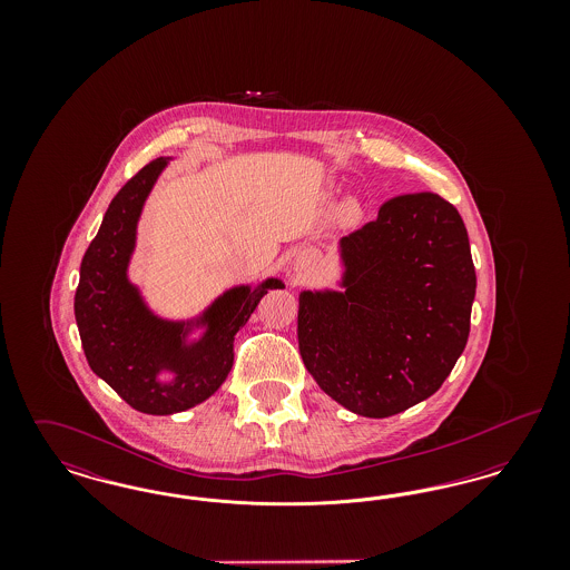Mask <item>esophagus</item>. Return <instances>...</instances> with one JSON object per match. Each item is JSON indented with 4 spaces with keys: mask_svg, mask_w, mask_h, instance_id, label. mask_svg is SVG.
Listing matches in <instances>:
<instances>
[{
    "mask_svg": "<svg viewBox=\"0 0 570 570\" xmlns=\"http://www.w3.org/2000/svg\"><path fill=\"white\" fill-rule=\"evenodd\" d=\"M316 265V254L309 252V249H303L298 252L297 258H295V273L297 275H305V273L312 272Z\"/></svg>",
    "mask_w": 570,
    "mask_h": 570,
    "instance_id": "obj_1",
    "label": "esophagus"
}]
</instances>
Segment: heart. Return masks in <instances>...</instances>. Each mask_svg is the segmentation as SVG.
I'll list each match as a JSON object with an SVG mask.
<instances>
[{
    "mask_svg": "<svg viewBox=\"0 0 570 570\" xmlns=\"http://www.w3.org/2000/svg\"><path fill=\"white\" fill-rule=\"evenodd\" d=\"M340 217H342V222H344V224L354 226V224L361 219V207H358V203L353 200V198L344 200V203H342V207H340Z\"/></svg>",
    "mask_w": 570,
    "mask_h": 570,
    "instance_id": "b5f03b06",
    "label": "heart"
}]
</instances>
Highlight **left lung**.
<instances>
[{"label":"left lung","instance_id":"1","mask_svg":"<svg viewBox=\"0 0 570 570\" xmlns=\"http://www.w3.org/2000/svg\"><path fill=\"white\" fill-rule=\"evenodd\" d=\"M335 252V288L298 293L307 372L361 416L384 419L425 402L465 348L476 295L458 209L428 191L393 198Z\"/></svg>","mask_w":570,"mask_h":570}]
</instances>
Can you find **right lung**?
I'll return each mask as SVG.
<instances>
[{
  "mask_svg": "<svg viewBox=\"0 0 570 570\" xmlns=\"http://www.w3.org/2000/svg\"><path fill=\"white\" fill-rule=\"evenodd\" d=\"M173 158L136 173L89 244L75 316L91 372L145 414H175L209 400L233 367V342L279 277L235 284L188 318L160 316L130 277L145 203Z\"/></svg>",
  "mask_w": 570,
  "mask_h": 570,
  "instance_id": "add662e5",
  "label": "right lung"
}]
</instances>
